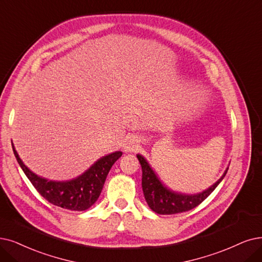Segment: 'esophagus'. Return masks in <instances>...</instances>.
Wrapping results in <instances>:
<instances>
[{
    "label": "esophagus",
    "mask_w": 262,
    "mask_h": 262,
    "mask_svg": "<svg viewBox=\"0 0 262 262\" xmlns=\"http://www.w3.org/2000/svg\"><path fill=\"white\" fill-rule=\"evenodd\" d=\"M138 140L135 139L134 137L132 138H128V140L125 141L124 145H123V149L124 151H128V152H133L138 149Z\"/></svg>",
    "instance_id": "esophagus-1"
}]
</instances>
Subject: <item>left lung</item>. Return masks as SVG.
Masks as SVG:
<instances>
[{"label": "left lung", "mask_w": 262, "mask_h": 262, "mask_svg": "<svg viewBox=\"0 0 262 262\" xmlns=\"http://www.w3.org/2000/svg\"><path fill=\"white\" fill-rule=\"evenodd\" d=\"M137 157L142 166V187L145 200L155 213L161 215H172L187 212L201 204L215 190L219 183L224 180L228 171L227 169L221 179L208 189L196 194H187L173 191L170 188H167L157 176L147 160L142 155H137Z\"/></svg>", "instance_id": "1"}]
</instances>
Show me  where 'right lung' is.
Returning a JSON list of instances; mask_svg holds the SVG:
<instances>
[{"label": "right lung", "mask_w": 262, "mask_h": 262, "mask_svg": "<svg viewBox=\"0 0 262 262\" xmlns=\"http://www.w3.org/2000/svg\"><path fill=\"white\" fill-rule=\"evenodd\" d=\"M12 145L19 165L21 166L23 171L37 192L51 204L78 212L88 210L91 205L96 203L111 167L122 155L121 151H115L104 156L76 179L66 182H56L48 181L31 171L20 159L14 144Z\"/></svg>", "instance_id": "right-lung-1"}]
</instances>
